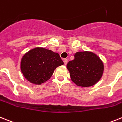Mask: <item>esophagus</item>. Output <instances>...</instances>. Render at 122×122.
<instances>
[{
	"mask_svg": "<svg viewBox=\"0 0 122 122\" xmlns=\"http://www.w3.org/2000/svg\"><path fill=\"white\" fill-rule=\"evenodd\" d=\"M63 62H64V64L65 65H66V64L68 63V60L66 59H63Z\"/></svg>",
	"mask_w": 122,
	"mask_h": 122,
	"instance_id": "34e87169",
	"label": "esophagus"
}]
</instances>
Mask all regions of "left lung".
Segmentation results:
<instances>
[{
  "mask_svg": "<svg viewBox=\"0 0 122 122\" xmlns=\"http://www.w3.org/2000/svg\"><path fill=\"white\" fill-rule=\"evenodd\" d=\"M71 81L80 87H90L98 82L103 76L104 65L98 56L89 51L77 52L74 59L67 64Z\"/></svg>",
  "mask_w": 122,
  "mask_h": 122,
  "instance_id": "1",
  "label": "left lung"
}]
</instances>
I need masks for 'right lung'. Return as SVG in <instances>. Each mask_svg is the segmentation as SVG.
I'll list each match as a JSON object with an SVG mask.
<instances>
[{"label": "right lung", "instance_id": "obj_1", "mask_svg": "<svg viewBox=\"0 0 122 122\" xmlns=\"http://www.w3.org/2000/svg\"><path fill=\"white\" fill-rule=\"evenodd\" d=\"M63 64L58 53L43 47H36L23 56L20 69L28 81L40 85L52 77L56 68Z\"/></svg>", "mask_w": 122, "mask_h": 122}]
</instances>
